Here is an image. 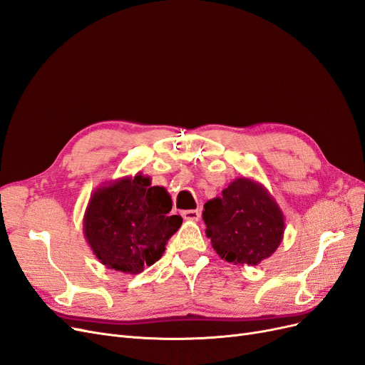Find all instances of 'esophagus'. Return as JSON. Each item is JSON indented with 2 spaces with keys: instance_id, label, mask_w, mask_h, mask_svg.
Here are the masks:
<instances>
[{
  "instance_id": "1",
  "label": "esophagus",
  "mask_w": 365,
  "mask_h": 365,
  "mask_svg": "<svg viewBox=\"0 0 365 365\" xmlns=\"http://www.w3.org/2000/svg\"><path fill=\"white\" fill-rule=\"evenodd\" d=\"M183 220L187 221H198L201 217V210L200 209H190V210H183L182 212Z\"/></svg>"
}]
</instances>
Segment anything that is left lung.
<instances>
[{"instance_id":"1","label":"left lung","mask_w":365,"mask_h":365,"mask_svg":"<svg viewBox=\"0 0 365 365\" xmlns=\"http://www.w3.org/2000/svg\"><path fill=\"white\" fill-rule=\"evenodd\" d=\"M203 221L213 250L230 263L257 264L278 248L284 233L278 205L260 185L244 178L207 201Z\"/></svg>"}]
</instances>
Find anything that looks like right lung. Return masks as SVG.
Wrapping results in <instances>:
<instances>
[{
	"label": "right lung",
	"instance_id": "right-lung-1",
	"mask_svg": "<svg viewBox=\"0 0 365 365\" xmlns=\"http://www.w3.org/2000/svg\"><path fill=\"white\" fill-rule=\"evenodd\" d=\"M173 203L164 187L137 174L103 187L90 200L84 230L90 247L108 267L140 274L160 259L182 218L170 215Z\"/></svg>",
	"mask_w": 365,
	"mask_h": 365
}]
</instances>
